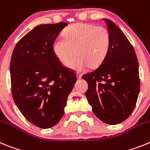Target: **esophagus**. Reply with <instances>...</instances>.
I'll use <instances>...</instances> for the list:
<instances>
[{"label": "esophagus", "mask_w": 150, "mask_h": 150, "mask_svg": "<svg viewBox=\"0 0 150 150\" xmlns=\"http://www.w3.org/2000/svg\"><path fill=\"white\" fill-rule=\"evenodd\" d=\"M81 77H82V75L81 73H77V78L79 79H81Z\"/></svg>", "instance_id": "obj_1"}]
</instances>
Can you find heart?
Wrapping results in <instances>:
<instances>
[{"instance_id": "b5f03b06", "label": "heart", "mask_w": 150, "mask_h": 150, "mask_svg": "<svg viewBox=\"0 0 150 150\" xmlns=\"http://www.w3.org/2000/svg\"><path fill=\"white\" fill-rule=\"evenodd\" d=\"M63 38L55 39L53 51L63 65L75 53L77 56L68 66L77 71H82L88 66H100L106 58L111 47V35L107 28L97 25L79 23L68 27L63 32Z\"/></svg>"}]
</instances>
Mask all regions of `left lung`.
Here are the masks:
<instances>
[{
	"label": "left lung",
	"instance_id": "1",
	"mask_svg": "<svg viewBox=\"0 0 150 150\" xmlns=\"http://www.w3.org/2000/svg\"><path fill=\"white\" fill-rule=\"evenodd\" d=\"M111 35V47L97 69L82 76L85 95L93 113L109 125L126 120L136 106L140 92L139 64L134 49L122 30L103 19Z\"/></svg>",
	"mask_w": 150,
	"mask_h": 150
}]
</instances>
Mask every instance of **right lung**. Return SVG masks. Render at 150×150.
Instances as JSON below:
<instances>
[{
  "mask_svg": "<svg viewBox=\"0 0 150 150\" xmlns=\"http://www.w3.org/2000/svg\"><path fill=\"white\" fill-rule=\"evenodd\" d=\"M66 23L38 25L18 41L10 61L12 95L23 116L34 125L50 128L64 114L75 73L61 64L53 43Z\"/></svg>",
  "mask_w": 150,
  "mask_h": 150,
  "instance_id": "obj_1",
  "label": "right lung"
}]
</instances>
